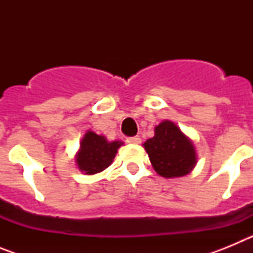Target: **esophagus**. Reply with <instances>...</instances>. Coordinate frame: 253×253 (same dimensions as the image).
<instances>
[{
  "instance_id": "obj_1",
  "label": "esophagus",
  "mask_w": 253,
  "mask_h": 253,
  "mask_svg": "<svg viewBox=\"0 0 253 253\" xmlns=\"http://www.w3.org/2000/svg\"><path fill=\"white\" fill-rule=\"evenodd\" d=\"M128 143H133V144H139L140 143V138L139 137H130L126 139Z\"/></svg>"
}]
</instances>
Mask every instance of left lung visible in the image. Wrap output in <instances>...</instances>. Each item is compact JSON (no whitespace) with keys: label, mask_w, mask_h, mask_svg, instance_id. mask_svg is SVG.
<instances>
[{"label":"left lung","mask_w":253,"mask_h":253,"mask_svg":"<svg viewBox=\"0 0 253 253\" xmlns=\"http://www.w3.org/2000/svg\"><path fill=\"white\" fill-rule=\"evenodd\" d=\"M154 171L162 177H181L193 171L196 152L193 142L175 123L163 120L154 128V137L144 142Z\"/></svg>","instance_id":"1"}]
</instances>
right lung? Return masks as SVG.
Wrapping results in <instances>:
<instances>
[{
    "mask_svg": "<svg viewBox=\"0 0 253 253\" xmlns=\"http://www.w3.org/2000/svg\"><path fill=\"white\" fill-rule=\"evenodd\" d=\"M123 142H107L104 135H97L88 130L80 144V151L76 156V162L80 171L86 175H95L110 166Z\"/></svg>",
    "mask_w": 253,
    "mask_h": 253,
    "instance_id": "obj_1",
    "label": "right lung"
}]
</instances>
